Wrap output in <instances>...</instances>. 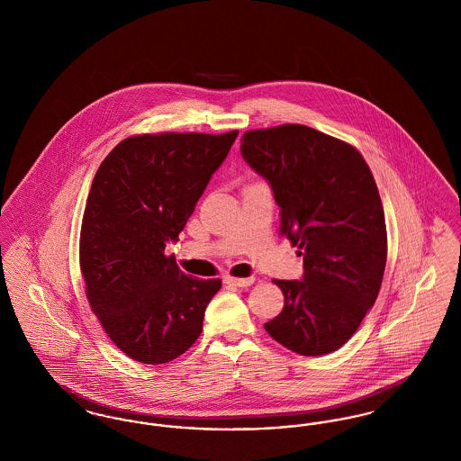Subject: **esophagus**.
I'll use <instances>...</instances> for the list:
<instances>
[{
    "label": "esophagus",
    "mask_w": 461,
    "mask_h": 461,
    "mask_svg": "<svg viewBox=\"0 0 461 461\" xmlns=\"http://www.w3.org/2000/svg\"><path fill=\"white\" fill-rule=\"evenodd\" d=\"M224 284L231 286H249L254 284V278L249 276V278H233V276H226L224 278Z\"/></svg>",
    "instance_id": "34e87169"
}]
</instances>
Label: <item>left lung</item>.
I'll use <instances>...</instances> for the list:
<instances>
[{"label":"left lung","mask_w":461,"mask_h":461,"mask_svg":"<svg viewBox=\"0 0 461 461\" xmlns=\"http://www.w3.org/2000/svg\"><path fill=\"white\" fill-rule=\"evenodd\" d=\"M243 160L280 207L282 235L299 247L301 280H275L285 306L264 325L286 349H340L372 309L387 261L382 200L368 164L344 141L303 124L241 136Z\"/></svg>","instance_id":"left-lung-1"}]
</instances>
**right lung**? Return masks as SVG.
<instances>
[{
	"instance_id": "1",
	"label": "right lung",
	"mask_w": 461,
	"mask_h": 461,
	"mask_svg": "<svg viewBox=\"0 0 461 461\" xmlns=\"http://www.w3.org/2000/svg\"><path fill=\"white\" fill-rule=\"evenodd\" d=\"M239 131L122 140L100 164L83 216L79 263L91 311L134 361L169 363L202 331L221 280L186 276L164 256Z\"/></svg>"
}]
</instances>
